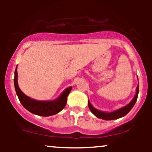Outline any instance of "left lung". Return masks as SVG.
I'll return each instance as SVG.
<instances>
[{"instance_id":"8db88e82","label":"left lung","mask_w":152,"mask_h":152,"mask_svg":"<svg viewBox=\"0 0 152 152\" xmlns=\"http://www.w3.org/2000/svg\"><path fill=\"white\" fill-rule=\"evenodd\" d=\"M138 91H139V87L138 86H137L136 88V93L135 97H134V99H132V102L127 104L125 107L123 108H121V109L117 110V111H115L113 112H111V113H105V112H102V111H99L98 110L95 109V108L93 107V106L91 104V103L88 102V107L90 109L91 111L94 114L95 116H97V118H102L103 120H115L118 119V118H122L123 116L126 115L129 112L134 106L136 103V102L137 100V98H138Z\"/></svg>"}]
</instances>
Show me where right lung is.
<instances>
[{
    "instance_id": "obj_1",
    "label": "right lung",
    "mask_w": 152,
    "mask_h": 152,
    "mask_svg": "<svg viewBox=\"0 0 152 152\" xmlns=\"http://www.w3.org/2000/svg\"><path fill=\"white\" fill-rule=\"evenodd\" d=\"M17 68L14 72V86L19 101L21 104L31 113L41 116L55 115L61 111L65 107L67 102V97L71 91L72 87L66 88L61 96L54 101H37L26 96L20 91L17 82Z\"/></svg>"
}]
</instances>
